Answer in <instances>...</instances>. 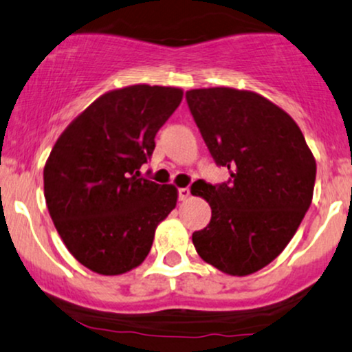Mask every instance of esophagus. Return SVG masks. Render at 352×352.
I'll return each instance as SVG.
<instances>
[{"label":"esophagus","instance_id":"1","mask_svg":"<svg viewBox=\"0 0 352 352\" xmlns=\"http://www.w3.org/2000/svg\"><path fill=\"white\" fill-rule=\"evenodd\" d=\"M189 196H191V191H189V188L177 189V197H179V201H186V199H189Z\"/></svg>","mask_w":352,"mask_h":352}]
</instances>
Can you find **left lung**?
<instances>
[{"label": "left lung", "instance_id": "8db88e82", "mask_svg": "<svg viewBox=\"0 0 352 352\" xmlns=\"http://www.w3.org/2000/svg\"><path fill=\"white\" fill-rule=\"evenodd\" d=\"M186 101L214 163L231 175L192 188L211 206L192 244L219 271L252 274L281 254L309 209L314 156L293 118L261 94L204 88L186 91Z\"/></svg>", "mask_w": 352, "mask_h": 352}]
</instances>
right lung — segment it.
<instances>
[{
    "mask_svg": "<svg viewBox=\"0 0 352 352\" xmlns=\"http://www.w3.org/2000/svg\"><path fill=\"white\" fill-rule=\"evenodd\" d=\"M183 89L134 85L91 102L58 138L45 166L50 216L88 270L116 276L148 256L177 189L140 176Z\"/></svg>",
    "mask_w": 352,
    "mask_h": 352,
    "instance_id": "right-lung-1",
    "label": "right lung"
}]
</instances>
